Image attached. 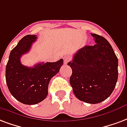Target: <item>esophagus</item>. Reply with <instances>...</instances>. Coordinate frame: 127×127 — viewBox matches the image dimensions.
<instances>
[{
    "label": "esophagus",
    "instance_id": "1",
    "mask_svg": "<svg viewBox=\"0 0 127 127\" xmlns=\"http://www.w3.org/2000/svg\"><path fill=\"white\" fill-rule=\"evenodd\" d=\"M63 59H64V64H66L69 61H71V57H70L69 56H64Z\"/></svg>",
    "mask_w": 127,
    "mask_h": 127
}]
</instances>
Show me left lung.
Masks as SVG:
<instances>
[{"mask_svg":"<svg viewBox=\"0 0 127 127\" xmlns=\"http://www.w3.org/2000/svg\"><path fill=\"white\" fill-rule=\"evenodd\" d=\"M94 46H85L68 63L72 69L70 84L78 99L97 104L111 95L118 79V59L106 38L92 33Z\"/></svg>","mask_w":127,"mask_h":127,"instance_id":"8db88e82","label":"left lung"}]
</instances>
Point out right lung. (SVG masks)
<instances>
[{
	"label": "right lung",
	"mask_w": 127,
	"mask_h": 127,
	"mask_svg": "<svg viewBox=\"0 0 127 127\" xmlns=\"http://www.w3.org/2000/svg\"><path fill=\"white\" fill-rule=\"evenodd\" d=\"M35 35H27L12 50L6 66V82L11 95L28 105L41 102L48 95L50 79L59 72L63 59L54 63H40L28 67L21 63V56L30 51Z\"/></svg>",
	"instance_id": "add662e5"
}]
</instances>
